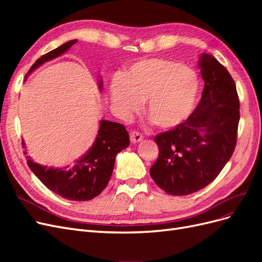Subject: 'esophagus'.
<instances>
[{"label": "esophagus", "instance_id": "1", "mask_svg": "<svg viewBox=\"0 0 262 262\" xmlns=\"http://www.w3.org/2000/svg\"><path fill=\"white\" fill-rule=\"evenodd\" d=\"M142 139H143V136L138 131H132L130 132V140L132 143H138V142H140Z\"/></svg>", "mask_w": 262, "mask_h": 262}]
</instances>
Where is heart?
<instances>
[{
	"mask_svg": "<svg viewBox=\"0 0 262 262\" xmlns=\"http://www.w3.org/2000/svg\"><path fill=\"white\" fill-rule=\"evenodd\" d=\"M200 93V78L182 63L150 58L134 62L123 75H115L110 97L125 114L147 99V115L157 126L172 129L192 114Z\"/></svg>",
	"mask_w": 262,
	"mask_h": 262,
	"instance_id": "1",
	"label": "heart"
}]
</instances>
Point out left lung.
Segmentation results:
<instances>
[{"label": "left lung", "mask_w": 262, "mask_h": 262, "mask_svg": "<svg viewBox=\"0 0 262 262\" xmlns=\"http://www.w3.org/2000/svg\"><path fill=\"white\" fill-rule=\"evenodd\" d=\"M199 66L202 97L185 122L154 138L158 157L150 177L166 193L187 195L207 187L233 155L239 122V98L228 71L209 54Z\"/></svg>", "instance_id": "left-lung-1"}]
</instances>
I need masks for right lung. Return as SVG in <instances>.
<instances>
[{
	"label": "right lung",
	"mask_w": 262,
	"mask_h": 262,
	"mask_svg": "<svg viewBox=\"0 0 262 262\" xmlns=\"http://www.w3.org/2000/svg\"><path fill=\"white\" fill-rule=\"evenodd\" d=\"M76 41L71 40L37 59L28 74L42 63L64 53ZM130 144L125 126L107 120H101L95 144L76 165L68 169L47 168L35 164L26 156L27 164L35 175L51 191L68 200L87 201L101 193L112 177L116 155ZM25 148V144L21 143ZM24 154H27L24 152Z\"/></svg>",
	"instance_id": "obj_1"
}]
</instances>
